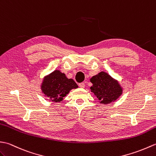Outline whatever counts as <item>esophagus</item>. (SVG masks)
<instances>
[{"instance_id": "esophagus-1", "label": "esophagus", "mask_w": 156, "mask_h": 156, "mask_svg": "<svg viewBox=\"0 0 156 156\" xmlns=\"http://www.w3.org/2000/svg\"><path fill=\"white\" fill-rule=\"evenodd\" d=\"M79 87H80L81 88H84V87H85V83H84L83 82L79 84Z\"/></svg>"}]
</instances>
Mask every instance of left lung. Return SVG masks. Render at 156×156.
Here are the masks:
<instances>
[{
	"mask_svg": "<svg viewBox=\"0 0 156 156\" xmlns=\"http://www.w3.org/2000/svg\"><path fill=\"white\" fill-rule=\"evenodd\" d=\"M90 81L93 83L90 87L91 91L99 99L100 103L106 105L114 102L122 94L123 89L118 81L104 71L93 76Z\"/></svg>",
	"mask_w": 156,
	"mask_h": 156,
	"instance_id": "8db88e82",
	"label": "left lung"
}]
</instances>
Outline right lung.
<instances>
[{
    "label": "right lung",
    "mask_w": 156,
    "mask_h": 156,
    "mask_svg": "<svg viewBox=\"0 0 156 156\" xmlns=\"http://www.w3.org/2000/svg\"><path fill=\"white\" fill-rule=\"evenodd\" d=\"M77 87L73 79H68L58 70L45 76L41 86L42 93L53 102H61L71 89Z\"/></svg>",
    "instance_id": "add662e5"
}]
</instances>
